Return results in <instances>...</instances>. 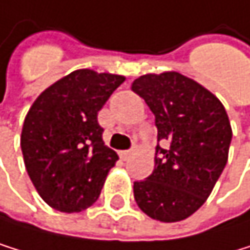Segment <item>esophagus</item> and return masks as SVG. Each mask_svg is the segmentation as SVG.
<instances>
[{
	"label": "esophagus",
	"instance_id": "1",
	"mask_svg": "<svg viewBox=\"0 0 250 250\" xmlns=\"http://www.w3.org/2000/svg\"><path fill=\"white\" fill-rule=\"evenodd\" d=\"M130 155H132V150H123V152L120 153V156L126 161V159H129L130 158Z\"/></svg>",
	"mask_w": 250,
	"mask_h": 250
}]
</instances>
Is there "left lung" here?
Returning <instances> with one entry per match:
<instances>
[{"instance_id":"left-lung-1","label":"left lung","mask_w":250,"mask_h":250,"mask_svg":"<svg viewBox=\"0 0 250 250\" xmlns=\"http://www.w3.org/2000/svg\"><path fill=\"white\" fill-rule=\"evenodd\" d=\"M155 115V170L133 182L135 202L148 217L179 222L196 212L220 177L232 130L215 95L179 73L141 76L132 83Z\"/></svg>"}]
</instances>
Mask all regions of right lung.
Returning <instances> with one entry per match:
<instances>
[{
	"label": "right lung",
	"mask_w": 250,
	"mask_h": 250,
	"mask_svg": "<svg viewBox=\"0 0 250 250\" xmlns=\"http://www.w3.org/2000/svg\"><path fill=\"white\" fill-rule=\"evenodd\" d=\"M123 76L77 69L45 89L24 120L21 148L41 197L62 212L89 208L117 153L103 143L97 115Z\"/></svg>",
	"instance_id": "1"
}]
</instances>
